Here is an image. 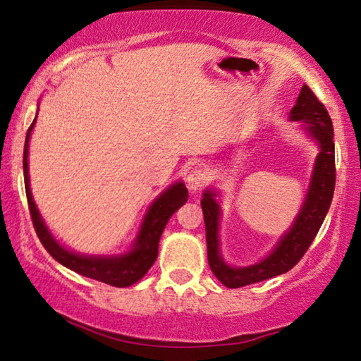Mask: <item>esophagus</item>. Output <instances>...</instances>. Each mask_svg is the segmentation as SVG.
I'll list each match as a JSON object with an SVG mask.
<instances>
[{"mask_svg": "<svg viewBox=\"0 0 361 361\" xmlns=\"http://www.w3.org/2000/svg\"><path fill=\"white\" fill-rule=\"evenodd\" d=\"M186 183H188V188H190L191 191L201 190L205 183H207V171L202 169H192L186 176Z\"/></svg>", "mask_w": 361, "mask_h": 361, "instance_id": "obj_1", "label": "esophagus"}]
</instances>
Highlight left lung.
Instances as JSON below:
<instances>
[{
  "label": "left lung",
  "mask_w": 361,
  "mask_h": 361,
  "mask_svg": "<svg viewBox=\"0 0 361 361\" xmlns=\"http://www.w3.org/2000/svg\"><path fill=\"white\" fill-rule=\"evenodd\" d=\"M290 120H304L308 131L317 138L322 152L314 164L310 190L299 216L290 230L284 234L273 252L260 263L245 268H231L221 260L219 252V216L220 209L214 194L204 192L201 201L205 223V239H207V259L210 270L226 288L236 289L243 286L263 281L278 276L295 267L310 247L314 236L323 225L333 201L336 186V159H334V128L328 111L317 94L304 85L297 98V104L290 111Z\"/></svg>",
  "instance_id": "obj_1"
}]
</instances>
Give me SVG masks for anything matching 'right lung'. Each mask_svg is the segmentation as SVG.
<instances>
[{
	"label": "right lung",
	"mask_w": 361,
	"mask_h": 361,
	"mask_svg": "<svg viewBox=\"0 0 361 361\" xmlns=\"http://www.w3.org/2000/svg\"><path fill=\"white\" fill-rule=\"evenodd\" d=\"M35 120L28 127L25 138L24 181L33 228H35L37 236L44 245V249L53 255V259L62 263L64 267L83 274V276L96 279V281L116 286V288H127V286L140 281L157 259L160 236H162V231L170 220V216L188 201L186 186L183 183H176V185H171L167 191L160 194L156 199V202L151 205L149 212L146 214L145 221H142L135 247L128 254L122 257H83L68 252L62 245H59V243H56V239L51 236L48 228L44 226L42 216H39L35 207V202L32 199L30 186H28V140H30V131L33 125H35Z\"/></svg>",
	"instance_id": "obj_1"
}]
</instances>
